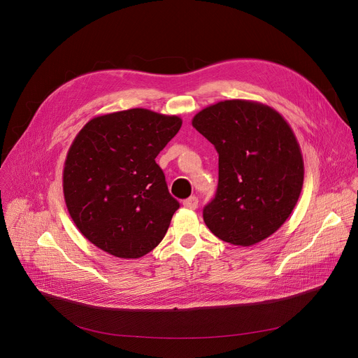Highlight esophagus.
<instances>
[{
	"instance_id": "esophagus-1",
	"label": "esophagus",
	"mask_w": 358,
	"mask_h": 358,
	"mask_svg": "<svg viewBox=\"0 0 358 358\" xmlns=\"http://www.w3.org/2000/svg\"><path fill=\"white\" fill-rule=\"evenodd\" d=\"M182 206H184L185 208H188V210H195V208L198 207V198L192 195V196H189V198L184 199Z\"/></svg>"
}]
</instances>
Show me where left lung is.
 <instances>
[{
    "mask_svg": "<svg viewBox=\"0 0 358 358\" xmlns=\"http://www.w3.org/2000/svg\"><path fill=\"white\" fill-rule=\"evenodd\" d=\"M192 126L218 151V188L203 222L241 246L275 234L297 203L304 177L296 136L283 116L250 100H224L198 112Z\"/></svg>",
    "mask_w": 358,
    "mask_h": 358,
    "instance_id": "8db88e82",
    "label": "left lung"
}]
</instances>
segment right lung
<instances>
[{"mask_svg": "<svg viewBox=\"0 0 358 358\" xmlns=\"http://www.w3.org/2000/svg\"><path fill=\"white\" fill-rule=\"evenodd\" d=\"M182 120L147 109L96 116L64 167L66 208L82 235L116 258L136 259L164 238L180 202L156 163Z\"/></svg>", "mask_w": 358, "mask_h": 358, "instance_id": "add662e5", "label": "right lung"}]
</instances>
